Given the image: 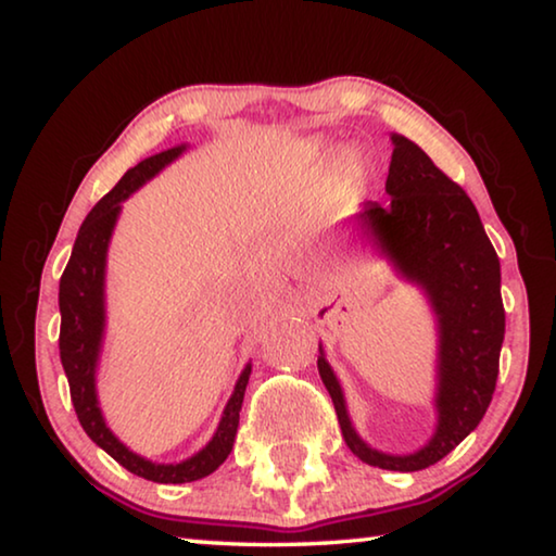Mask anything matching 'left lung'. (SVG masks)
Segmentation results:
<instances>
[{"label": "left lung", "instance_id": "obj_1", "mask_svg": "<svg viewBox=\"0 0 556 556\" xmlns=\"http://www.w3.org/2000/svg\"><path fill=\"white\" fill-rule=\"evenodd\" d=\"M387 174L389 204L367 202L359 229L396 277L419 287L437 321V427L412 454H387L354 429L342 384L319 344V377L334 402L339 427L364 464L392 471H419L444 459L475 432L490 407L504 342L500 256L477 206L459 185L434 167L412 139L392 135Z\"/></svg>", "mask_w": 556, "mask_h": 556}]
</instances>
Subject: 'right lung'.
Returning <instances> with one entry per match:
<instances>
[{
    "instance_id": "add662e5",
    "label": "right lung",
    "mask_w": 556,
    "mask_h": 556,
    "mask_svg": "<svg viewBox=\"0 0 556 556\" xmlns=\"http://www.w3.org/2000/svg\"><path fill=\"white\" fill-rule=\"evenodd\" d=\"M187 152V144L164 149V152L147 156L137 167L127 169V174L117 181V187L110 194L99 199L94 210L81 222L77 242L66 264L64 275L60 279V357L62 367L70 382V394L74 412H77L79 425L87 437L97 446L117 459L124 469L131 475L144 477L149 482L160 484H185L197 482L206 475H212L222 462L229 457L235 446L239 412H242L244 389L250 384L252 364H247L239 375L235 392H231L225 412H222L219 427L214 437L202 450L192 454L189 459L162 464L131 452L127 444L119 442V437L106 427V419L99 409L97 396V367L102 357L104 329H106V252H110L112 231L117 227L122 202L137 192L139 187L147 185L149 179L156 177L167 164Z\"/></svg>"
}]
</instances>
